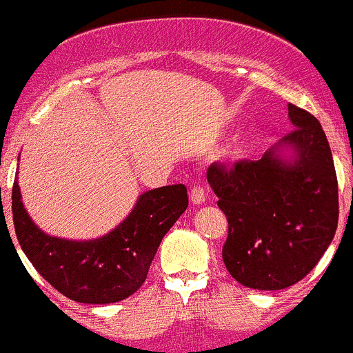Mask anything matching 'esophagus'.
I'll return each mask as SVG.
<instances>
[{
  "label": "esophagus",
  "mask_w": 353,
  "mask_h": 353,
  "mask_svg": "<svg viewBox=\"0 0 353 353\" xmlns=\"http://www.w3.org/2000/svg\"><path fill=\"white\" fill-rule=\"evenodd\" d=\"M190 201L194 202L195 205H201L205 202V190L201 185H192L190 187Z\"/></svg>",
  "instance_id": "34e87169"
}]
</instances>
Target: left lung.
<instances>
[{"label":"left lung","mask_w":353,"mask_h":353,"mask_svg":"<svg viewBox=\"0 0 353 353\" xmlns=\"http://www.w3.org/2000/svg\"><path fill=\"white\" fill-rule=\"evenodd\" d=\"M288 117L294 130L259 161L208 168L228 219L223 263L256 290H281L307 276L338 226V180L326 134L295 104H288Z\"/></svg>","instance_id":"8db88e82"}]
</instances>
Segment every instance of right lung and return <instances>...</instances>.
<instances>
[{
    "instance_id": "add662e5",
    "label": "right lung",
    "mask_w": 353,
    "mask_h": 353,
    "mask_svg": "<svg viewBox=\"0 0 353 353\" xmlns=\"http://www.w3.org/2000/svg\"><path fill=\"white\" fill-rule=\"evenodd\" d=\"M188 205L187 187L144 192L130 214L94 240H65L41 232L27 214L19 181L12 188L17 239L37 273L61 295L82 303H113L142 287L163 236Z\"/></svg>"
}]
</instances>
